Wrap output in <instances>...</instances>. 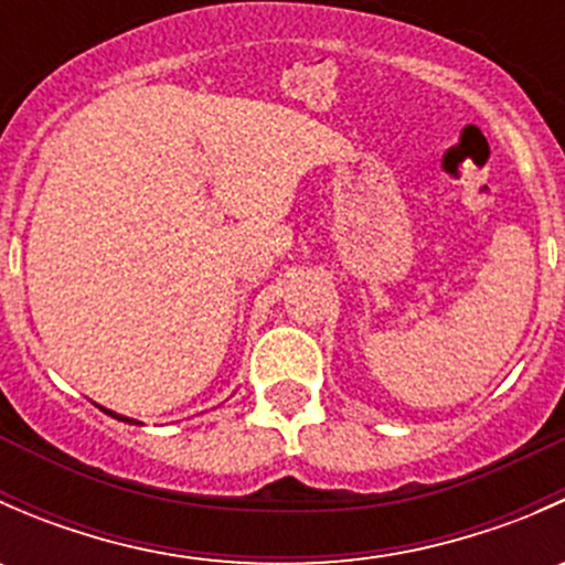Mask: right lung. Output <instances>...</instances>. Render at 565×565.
Listing matches in <instances>:
<instances>
[{"label": "right lung", "instance_id": "obj_1", "mask_svg": "<svg viewBox=\"0 0 565 565\" xmlns=\"http://www.w3.org/2000/svg\"><path fill=\"white\" fill-rule=\"evenodd\" d=\"M104 413H108V415H114V413H111V409H104ZM114 418H119V420H128V418H122V415H114ZM128 424H130V420H128Z\"/></svg>", "mask_w": 565, "mask_h": 565}]
</instances>
